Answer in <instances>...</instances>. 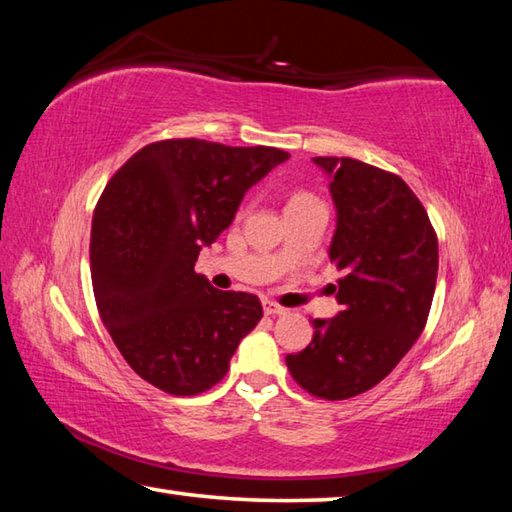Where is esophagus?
I'll return each instance as SVG.
<instances>
[{
  "label": "esophagus",
  "instance_id": "esophagus-1",
  "mask_svg": "<svg viewBox=\"0 0 512 512\" xmlns=\"http://www.w3.org/2000/svg\"><path fill=\"white\" fill-rule=\"evenodd\" d=\"M264 311H266L268 316H282V314H287V309L280 307V305H275L273 300H264Z\"/></svg>",
  "mask_w": 512,
  "mask_h": 512
}]
</instances>
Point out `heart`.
<instances>
[{
    "mask_svg": "<svg viewBox=\"0 0 512 512\" xmlns=\"http://www.w3.org/2000/svg\"><path fill=\"white\" fill-rule=\"evenodd\" d=\"M300 201H311L309 194H296L291 198V203H300Z\"/></svg>",
    "mask_w": 512,
    "mask_h": 512,
    "instance_id": "b5f03b06",
    "label": "heart"
}]
</instances>
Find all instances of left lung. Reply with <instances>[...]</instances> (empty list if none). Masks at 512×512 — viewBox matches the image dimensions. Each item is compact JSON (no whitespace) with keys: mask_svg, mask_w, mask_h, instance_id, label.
Returning <instances> with one entry per match:
<instances>
[{"mask_svg":"<svg viewBox=\"0 0 512 512\" xmlns=\"http://www.w3.org/2000/svg\"><path fill=\"white\" fill-rule=\"evenodd\" d=\"M329 178L336 230L329 262L341 311L314 320V339L287 354L291 377L323 400L377 386L427 323L438 275V239L409 185L352 158H311Z\"/></svg>","mask_w":512,"mask_h":512,"instance_id":"8db88e82","label":"left lung"}]
</instances>
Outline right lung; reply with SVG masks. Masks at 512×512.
Wrapping results in <instances>:
<instances>
[{
	"label": "right lung",
	"mask_w": 512,
	"mask_h": 512,
	"mask_svg": "<svg viewBox=\"0 0 512 512\" xmlns=\"http://www.w3.org/2000/svg\"><path fill=\"white\" fill-rule=\"evenodd\" d=\"M284 160L273 146L164 140L103 189L90 239L94 298L121 357L160 391L198 395L219 384L264 316L253 293L214 289L194 264Z\"/></svg>",
	"instance_id": "add662e5"
}]
</instances>
